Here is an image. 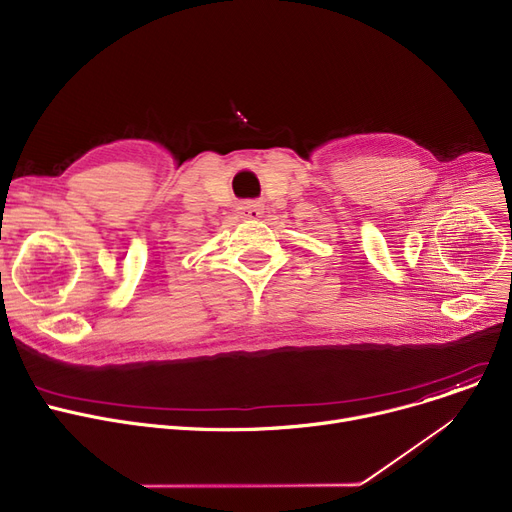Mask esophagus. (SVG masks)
<instances>
[{"label":"esophagus","mask_w":512,"mask_h":512,"mask_svg":"<svg viewBox=\"0 0 512 512\" xmlns=\"http://www.w3.org/2000/svg\"><path fill=\"white\" fill-rule=\"evenodd\" d=\"M241 216L245 220H257V218H261V208L257 206V203H245V206H241Z\"/></svg>","instance_id":"34e87169"}]
</instances>
